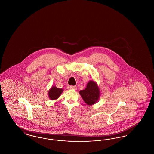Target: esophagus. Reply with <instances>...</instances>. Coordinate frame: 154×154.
I'll list each match as a JSON object with an SVG mask.
<instances>
[{
  "mask_svg": "<svg viewBox=\"0 0 154 154\" xmlns=\"http://www.w3.org/2000/svg\"><path fill=\"white\" fill-rule=\"evenodd\" d=\"M70 89H77V87L76 86H70Z\"/></svg>",
  "mask_w": 154,
  "mask_h": 154,
  "instance_id": "1",
  "label": "esophagus"
}]
</instances>
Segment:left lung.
<instances>
[{
    "instance_id": "8db88e82",
    "label": "left lung",
    "mask_w": 154,
    "mask_h": 154,
    "mask_svg": "<svg viewBox=\"0 0 154 154\" xmlns=\"http://www.w3.org/2000/svg\"><path fill=\"white\" fill-rule=\"evenodd\" d=\"M80 94L84 101L88 105L95 104L99 99L100 92L99 87L94 81H90L84 90H81Z\"/></svg>"
}]
</instances>
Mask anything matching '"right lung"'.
I'll list each match as a JSON object with an SVG mask.
<instances>
[{
	"label": "right lung",
	"mask_w": 154,
	"mask_h": 154,
	"mask_svg": "<svg viewBox=\"0 0 154 154\" xmlns=\"http://www.w3.org/2000/svg\"><path fill=\"white\" fill-rule=\"evenodd\" d=\"M63 91L62 89L57 88L56 87H52L48 92V96L52 100L58 99Z\"/></svg>",
	"instance_id": "right-lung-1"
}]
</instances>
